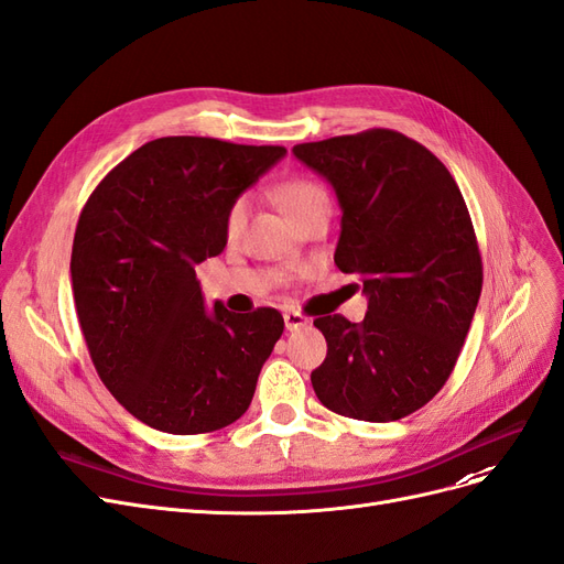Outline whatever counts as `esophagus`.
<instances>
[{
	"label": "esophagus",
	"mask_w": 564,
	"mask_h": 564,
	"mask_svg": "<svg viewBox=\"0 0 564 564\" xmlns=\"http://www.w3.org/2000/svg\"><path fill=\"white\" fill-rule=\"evenodd\" d=\"M283 321H285V330H300L310 324V318L300 312H285Z\"/></svg>",
	"instance_id": "34e87169"
}]
</instances>
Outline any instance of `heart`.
<instances>
[{
	"instance_id": "1",
	"label": "heart",
	"mask_w": 564,
	"mask_h": 564,
	"mask_svg": "<svg viewBox=\"0 0 564 564\" xmlns=\"http://www.w3.org/2000/svg\"><path fill=\"white\" fill-rule=\"evenodd\" d=\"M273 198H276L279 207L291 221L312 213L318 205H328L326 188L314 180H307V176H293V180L281 182L276 188H273ZM246 217H248V200L238 198L229 207L227 234L238 236L240 229H243Z\"/></svg>"
}]
</instances>
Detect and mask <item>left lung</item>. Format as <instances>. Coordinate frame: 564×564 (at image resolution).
Instances as JSON below:
<instances>
[{
	"instance_id": "8db88e82",
	"label": "left lung",
	"mask_w": 564,
	"mask_h": 564,
	"mask_svg": "<svg viewBox=\"0 0 564 564\" xmlns=\"http://www.w3.org/2000/svg\"><path fill=\"white\" fill-rule=\"evenodd\" d=\"M293 153L333 186L343 210L335 264L368 297L361 324L314 321L328 343L314 392L340 415L399 421L444 388L470 330L481 293L470 213L442 160L394 130L297 143Z\"/></svg>"
}]
</instances>
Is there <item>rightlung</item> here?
I'll return each mask as SVG.
<instances>
[{
    "label": "right lung",
    "mask_w": 564,
    "mask_h": 564,
    "mask_svg": "<svg viewBox=\"0 0 564 564\" xmlns=\"http://www.w3.org/2000/svg\"><path fill=\"white\" fill-rule=\"evenodd\" d=\"M283 155L163 137L112 167L83 207L70 257L79 328L108 392L153 430L213 432L250 406L283 316L207 310L196 264L224 250L229 207Z\"/></svg>",
    "instance_id": "1"
}]
</instances>
